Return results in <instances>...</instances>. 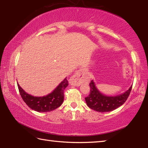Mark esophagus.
Here are the masks:
<instances>
[{"mask_svg":"<svg viewBox=\"0 0 148 148\" xmlns=\"http://www.w3.org/2000/svg\"><path fill=\"white\" fill-rule=\"evenodd\" d=\"M85 81V77L82 70H79L75 72L74 74L69 79V83L71 85L79 86Z\"/></svg>","mask_w":148,"mask_h":148,"instance_id":"esophagus-1","label":"esophagus"}]
</instances>
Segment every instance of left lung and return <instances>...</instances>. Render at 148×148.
Returning a JSON list of instances; mask_svg holds the SVG:
<instances>
[{"mask_svg": "<svg viewBox=\"0 0 148 148\" xmlns=\"http://www.w3.org/2000/svg\"><path fill=\"white\" fill-rule=\"evenodd\" d=\"M89 85L90 91L89 95L85 98L86 103L90 109L100 112L113 111L123 105L127 100L132 88L131 86L129 90L120 95L107 96L99 92L93 80L90 82Z\"/></svg>", "mask_w": 148, "mask_h": 148, "instance_id": "obj_1", "label": "left lung"}]
</instances>
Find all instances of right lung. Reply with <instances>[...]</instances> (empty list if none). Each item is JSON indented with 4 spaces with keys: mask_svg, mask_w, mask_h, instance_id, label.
Masks as SVG:
<instances>
[{
    "mask_svg": "<svg viewBox=\"0 0 148 148\" xmlns=\"http://www.w3.org/2000/svg\"><path fill=\"white\" fill-rule=\"evenodd\" d=\"M68 85L69 82L65 78L52 92L42 97H37L26 93L20 85L17 84L23 101L29 108L40 112L52 111L61 106L64 100V90Z\"/></svg>",
    "mask_w": 148,
    "mask_h": 148,
    "instance_id": "obj_1",
    "label": "right lung"
}]
</instances>
